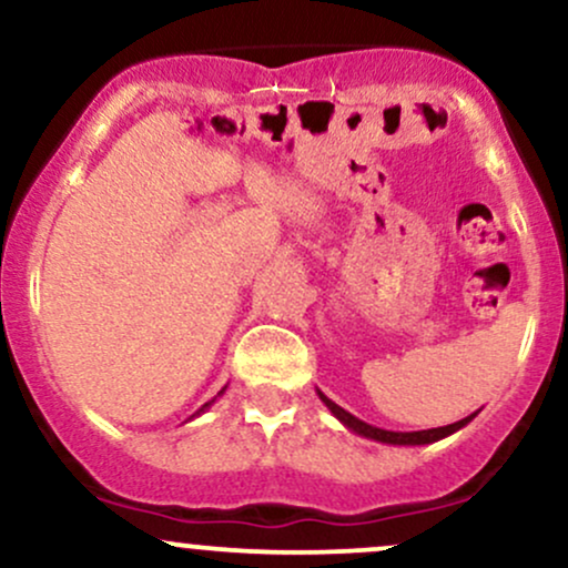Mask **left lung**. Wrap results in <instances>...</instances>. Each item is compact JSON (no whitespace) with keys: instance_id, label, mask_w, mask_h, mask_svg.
Listing matches in <instances>:
<instances>
[{"instance_id":"left-lung-1","label":"left lung","mask_w":568,"mask_h":568,"mask_svg":"<svg viewBox=\"0 0 568 568\" xmlns=\"http://www.w3.org/2000/svg\"><path fill=\"white\" fill-rule=\"evenodd\" d=\"M317 395H321V400L328 406L331 414L336 416L338 422H342L344 427L352 429L355 435H363V438H371V440H379V443H389V446H427V443H435L440 438H448V435H454L456 429H462L465 425H470L475 419V414L465 416V419L454 422V425H446V427H433V429H419V433H393V429H382V427H374L368 425V422L357 419V416H352L349 410H344L342 406H336L331 397H325L321 389H317Z\"/></svg>"}]
</instances>
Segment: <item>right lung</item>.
<instances>
[{"label":"right lung","instance_id":"1","mask_svg":"<svg viewBox=\"0 0 568 568\" xmlns=\"http://www.w3.org/2000/svg\"><path fill=\"white\" fill-rule=\"evenodd\" d=\"M211 403H213V400H211ZM211 403H205V406H202V408L197 410V414H202V410H205V408H211Z\"/></svg>","mask_w":568,"mask_h":568}]
</instances>
